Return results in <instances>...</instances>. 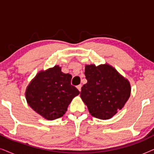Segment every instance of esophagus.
<instances>
[{
	"mask_svg": "<svg viewBox=\"0 0 154 154\" xmlns=\"http://www.w3.org/2000/svg\"><path fill=\"white\" fill-rule=\"evenodd\" d=\"M81 87H82V85H81V84H80V85H77V88H78V90H79L80 92L81 91Z\"/></svg>",
	"mask_w": 154,
	"mask_h": 154,
	"instance_id": "obj_1",
	"label": "esophagus"
}]
</instances>
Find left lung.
I'll use <instances>...</instances> for the list:
<instances>
[{
	"instance_id": "8db88e82",
	"label": "left lung",
	"mask_w": 154,
	"mask_h": 154,
	"mask_svg": "<svg viewBox=\"0 0 154 154\" xmlns=\"http://www.w3.org/2000/svg\"><path fill=\"white\" fill-rule=\"evenodd\" d=\"M87 83L81 97L92 116L102 120L113 117L124 106L130 95L129 81L108 64L86 65Z\"/></svg>"
}]
</instances>
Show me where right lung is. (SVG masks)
I'll return each instance as SVG.
<instances>
[{
    "mask_svg": "<svg viewBox=\"0 0 154 154\" xmlns=\"http://www.w3.org/2000/svg\"><path fill=\"white\" fill-rule=\"evenodd\" d=\"M71 74L59 66L41 71L27 87L26 98L35 112L48 120L62 117L79 90L71 84Z\"/></svg>",
    "mask_w": 154,
    "mask_h": 154,
    "instance_id": "obj_1",
    "label": "right lung"
}]
</instances>
